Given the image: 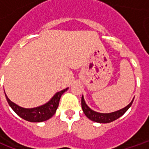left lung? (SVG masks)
I'll return each mask as SVG.
<instances>
[{"instance_id":"1","label":"left lung","mask_w":149,"mask_h":149,"mask_svg":"<svg viewBox=\"0 0 149 149\" xmlns=\"http://www.w3.org/2000/svg\"><path fill=\"white\" fill-rule=\"evenodd\" d=\"M133 100H134V98L127 106L121 109L117 110L115 112H109V113H102V112H96L94 110L91 109L87 105V104L85 103L84 97L82 96V97H81V107H82V109H83V112L85 114V116L89 120L94 122H97V123L106 124V123L114 121L116 119L120 118L121 116L124 115L125 112H127V110L131 107L132 104L133 102Z\"/></svg>"}]
</instances>
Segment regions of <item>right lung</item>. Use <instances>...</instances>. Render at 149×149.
Instances as JSON below:
<instances>
[{
    "label": "right lung",
    "mask_w": 149,
    "mask_h": 149,
    "mask_svg": "<svg viewBox=\"0 0 149 149\" xmlns=\"http://www.w3.org/2000/svg\"><path fill=\"white\" fill-rule=\"evenodd\" d=\"M68 88L60 91L53 96L47 103L44 104L40 106L32 108V109H26L19 106L17 104L13 103V101L8 99L7 95L5 94L6 100L8 101L9 106L20 117L24 119L25 120L29 122H43L45 121L52 117L55 114L59 105V101L61 99L62 94L68 90Z\"/></svg>",
    "instance_id": "right-lung-1"
}]
</instances>
